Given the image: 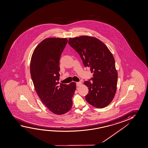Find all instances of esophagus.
<instances>
[{
    "label": "esophagus",
    "mask_w": 148,
    "mask_h": 148,
    "mask_svg": "<svg viewBox=\"0 0 148 148\" xmlns=\"http://www.w3.org/2000/svg\"><path fill=\"white\" fill-rule=\"evenodd\" d=\"M76 84H77V87H79V86H80L82 85V82H77Z\"/></svg>",
    "instance_id": "34e87169"
}]
</instances>
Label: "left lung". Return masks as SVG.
<instances>
[{
    "instance_id": "1",
    "label": "left lung",
    "mask_w": 148,
    "mask_h": 148,
    "mask_svg": "<svg viewBox=\"0 0 148 148\" xmlns=\"http://www.w3.org/2000/svg\"><path fill=\"white\" fill-rule=\"evenodd\" d=\"M68 43L93 73L92 82L84 83L89 90L86 100L97 108L108 106L116 92L118 79L115 59L110 50L100 40L87 35L70 38Z\"/></svg>"
}]
</instances>
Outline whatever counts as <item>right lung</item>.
I'll list each match as a JSON object with an SVG mask.
<instances>
[{
    "label": "right lung",
    "mask_w": 148,
    "mask_h": 148,
    "mask_svg": "<svg viewBox=\"0 0 148 148\" xmlns=\"http://www.w3.org/2000/svg\"><path fill=\"white\" fill-rule=\"evenodd\" d=\"M67 42L66 38H46L35 48L31 59V76L35 91L42 103L56 115L70 110L76 90L75 82L59 84L60 59Z\"/></svg>",
    "instance_id": "add662e5"
}]
</instances>
